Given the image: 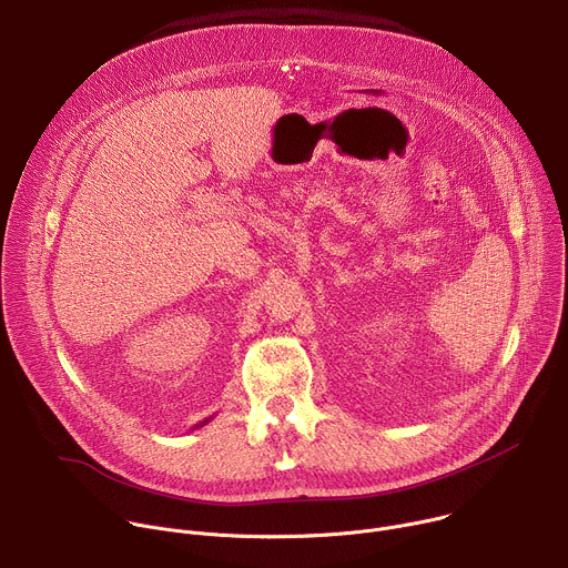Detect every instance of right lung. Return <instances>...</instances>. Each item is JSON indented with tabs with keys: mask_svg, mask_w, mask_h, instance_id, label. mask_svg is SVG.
I'll return each instance as SVG.
<instances>
[{
	"mask_svg": "<svg viewBox=\"0 0 568 568\" xmlns=\"http://www.w3.org/2000/svg\"><path fill=\"white\" fill-rule=\"evenodd\" d=\"M209 420H211V418H206V420H202V423H200V425H195V427H193V429H200V427H204V425H206V423H209Z\"/></svg>",
	"mask_w": 568,
	"mask_h": 568,
	"instance_id": "add662e5",
	"label": "right lung"
}]
</instances>
